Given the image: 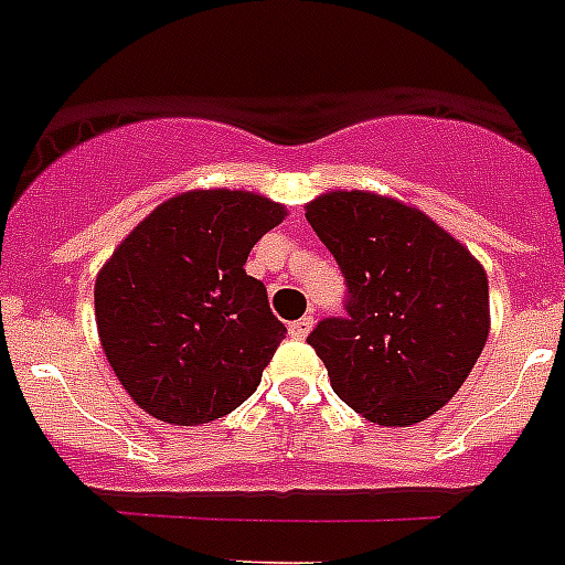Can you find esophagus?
<instances>
[{
	"label": "esophagus",
	"instance_id": "esophagus-1",
	"mask_svg": "<svg viewBox=\"0 0 565 565\" xmlns=\"http://www.w3.org/2000/svg\"><path fill=\"white\" fill-rule=\"evenodd\" d=\"M311 328H313V317H302L288 326V333H291L294 339H306L308 333H311Z\"/></svg>",
	"mask_w": 565,
	"mask_h": 565
}]
</instances>
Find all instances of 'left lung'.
<instances>
[{
  "mask_svg": "<svg viewBox=\"0 0 565 565\" xmlns=\"http://www.w3.org/2000/svg\"><path fill=\"white\" fill-rule=\"evenodd\" d=\"M306 217L348 286V317L308 337L333 393L382 427L424 422L487 344V271L427 214L382 194H319Z\"/></svg>",
  "mask_w": 565,
  "mask_h": 565,
  "instance_id": "1",
  "label": "left lung"
}]
</instances>
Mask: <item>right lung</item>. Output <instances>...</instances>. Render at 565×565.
Returning a JSON list of instances; mask_svg holds the SVG:
<instances>
[{
    "mask_svg": "<svg viewBox=\"0 0 565 565\" xmlns=\"http://www.w3.org/2000/svg\"><path fill=\"white\" fill-rule=\"evenodd\" d=\"M282 217L263 194L194 189L161 203L104 263L98 337L149 416L209 424L257 391L286 326L243 266Z\"/></svg>",
    "mask_w": 565,
    "mask_h": 565,
    "instance_id": "1",
    "label": "right lung"
}]
</instances>
